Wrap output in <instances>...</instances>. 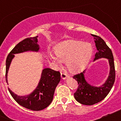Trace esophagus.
Returning a JSON list of instances; mask_svg holds the SVG:
<instances>
[{"label": "esophagus", "mask_w": 121, "mask_h": 121, "mask_svg": "<svg viewBox=\"0 0 121 121\" xmlns=\"http://www.w3.org/2000/svg\"><path fill=\"white\" fill-rule=\"evenodd\" d=\"M60 76H61V78L62 79H66L67 78H68V75L65 73H62Z\"/></svg>", "instance_id": "1"}]
</instances>
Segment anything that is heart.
Returning a JSON list of instances; mask_svg holds the SVG:
<instances>
[{
  "mask_svg": "<svg viewBox=\"0 0 121 121\" xmlns=\"http://www.w3.org/2000/svg\"><path fill=\"white\" fill-rule=\"evenodd\" d=\"M56 55L51 54V60L59 65L67 62L68 70L73 73L82 71L88 65L93 53V47L90 43L78 40L61 42L54 48Z\"/></svg>",
  "mask_w": 121,
  "mask_h": 121,
  "instance_id": "b5f03b06",
  "label": "heart"
}]
</instances>
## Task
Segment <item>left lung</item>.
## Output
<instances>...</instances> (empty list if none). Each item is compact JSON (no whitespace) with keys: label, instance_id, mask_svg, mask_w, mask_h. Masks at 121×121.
Listing matches in <instances>:
<instances>
[{"label":"left lung","instance_id":"obj_1","mask_svg":"<svg viewBox=\"0 0 121 121\" xmlns=\"http://www.w3.org/2000/svg\"><path fill=\"white\" fill-rule=\"evenodd\" d=\"M93 36L97 50L93 62L101 58L107 59L110 71L107 80L100 86H95L88 83L85 76V70L74 76V79L78 82L79 85L78 90L74 93V96L78 102L86 105H94L103 100L110 91L115 80V64L112 50L101 37L96 35Z\"/></svg>","mask_w":121,"mask_h":121}]
</instances>
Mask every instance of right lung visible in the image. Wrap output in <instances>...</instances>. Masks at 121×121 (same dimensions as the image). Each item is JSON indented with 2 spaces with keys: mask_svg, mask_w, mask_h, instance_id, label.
Listing matches in <instances>:
<instances>
[{
  "mask_svg": "<svg viewBox=\"0 0 121 121\" xmlns=\"http://www.w3.org/2000/svg\"><path fill=\"white\" fill-rule=\"evenodd\" d=\"M37 37H30L24 39L11 50L6 60V82H8V73L14 54L27 51L39 52L40 48L37 43ZM60 81V75L59 71L51 68H44L38 85L34 90L28 95L19 96L15 94L8 88L9 93L19 105L23 107L33 111H39L47 107L53 99L54 91Z\"/></svg>",
  "mask_w": 121,
  "mask_h": 121,
  "instance_id": "obj_1",
  "label": "right lung"
}]
</instances>
